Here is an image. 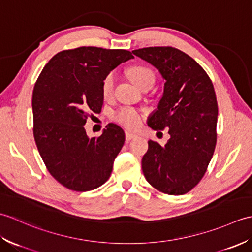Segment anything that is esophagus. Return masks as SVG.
<instances>
[{
    "mask_svg": "<svg viewBox=\"0 0 252 252\" xmlns=\"http://www.w3.org/2000/svg\"><path fill=\"white\" fill-rule=\"evenodd\" d=\"M138 135L136 134V133H134V132H131V131H129V130H126V141H131V140H133V138H135V137H137Z\"/></svg>",
    "mask_w": 252,
    "mask_h": 252,
    "instance_id": "obj_1",
    "label": "esophagus"
}]
</instances>
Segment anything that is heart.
<instances>
[{
  "label": "heart",
  "mask_w": 252,
  "mask_h": 252,
  "mask_svg": "<svg viewBox=\"0 0 252 252\" xmlns=\"http://www.w3.org/2000/svg\"><path fill=\"white\" fill-rule=\"evenodd\" d=\"M130 79L134 82L137 87L141 89L146 84H153L155 82V73L149 67L146 66H134L127 70ZM115 87V74L114 72H109L104 78L103 83H101V93L104 97H109L112 94ZM116 120L120 122L121 125L136 127L141 123V115L136 109L130 108V107H123L119 109L115 115Z\"/></svg>",
  "instance_id": "obj_1"
}]
</instances>
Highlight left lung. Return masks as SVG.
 Instances as JSON below:
<instances>
[{
	"mask_svg": "<svg viewBox=\"0 0 252 252\" xmlns=\"http://www.w3.org/2000/svg\"><path fill=\"white\" fill-rule=\"evenodd\" d=\"M164 79L158 109L149 117L153 130L169 127L164 146L148 141L142 159L147 182L168 195L191 190L205 175L217 144L218 103L212 81L195 60L175 47L132 51Z\"/></svg>",
	"mask_w": 252,
	"mask_h": 252,
	"instance_id": "left-lung-1",
	"label": "left lung"
}]
</instances>
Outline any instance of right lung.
I'll list each match as a JSON object with an SVG mask.
<instances>
[{
    "instance_id": "right-lung-1",
    "label": "right lung",
    "mask_w": 252,
    "mask_h": 252,
    "mask_svg": "<svg viewBox=\"0 0 252 252\" xmlns=\"http://www.w3.org/2000/svg\"><path fill=\"white\" fill-rule=\"evenodd\" d=\"M133 57L129 51L95 46L65 50L51 58L36 80L34 141L46 169L68 189L92 190L109 179L125 132L109 123L100 136L90 138L83 126L90 112L101 110L104 78Z\"/></svg>"
}]
</instances>
